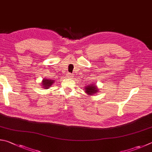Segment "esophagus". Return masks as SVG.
<instances>
[{
  "instance_id": "obj_1",
  "label": "esophagus",
  "mask_w": 152,
  "mask_h": 152,
  "mask_svg": "<svg viewBox=\"0 0 152 152\" xmlns=\"http://www.w3.org/2000/svg\"><path fill=\"white\" fill-rule=\"evenodd\" d=\"M72 76H73V75L72 74H70V73H68V75H67V77H68V78H72Z\"/></svg>"
}]
</instances>
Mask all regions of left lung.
<instances>
[{
    "label": "left lung",
    "instance_id": "left-lung-1",
    "mask_svg": "<svg viewBox=\"0 0 152 152\" xmlns=\"http://www.w3.org/2000/svg\"><path fill=\"white\" fill-rule=\"evenodd\" d=\"M99 88H98L97 86L95 83H90L89 85L85 86L84 91L88 95H94L96 94H97L99 92Z\"/></svg>",
    "mask_w": 152,
    "mask_h": 152
}]
</instances>
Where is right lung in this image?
I'll return each instance as SVG.
<instances>
[{
	"instance_id": "right-lung-1",
	"label": "right lung",
	"mask_w": 152,
	"mask_h": 152,
	"mask_svg": "<svg viewBox=\"0 0 152 152\" xmlns=\"http://www.w3.org/2000/svg\"><path fill=\"white\" fill-rule=\"evenodd\" d=\"M55 80L53 79H50V78H43L42 81L41 82V86H42V88L45 89H48L50 87H51V86L54 83Z\"/></svg>"
}]
</instances>
